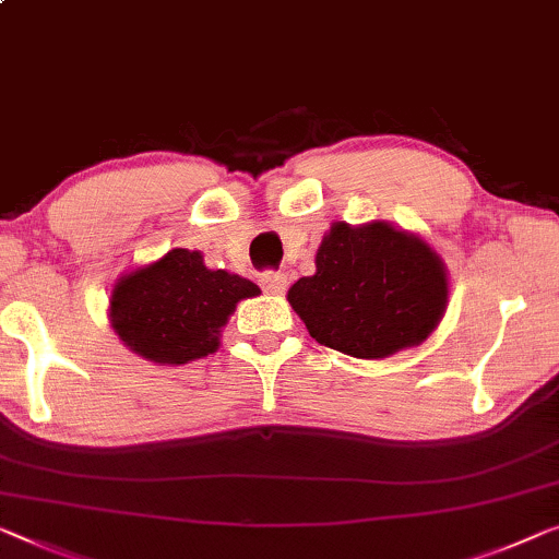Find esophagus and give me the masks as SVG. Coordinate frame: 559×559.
Masks as SVG:
<instances>
[{"label":"esophagus","instance_id":"34e87169","mask_svg":"<svg viewBox=\"0 0 559 559\" xmlns=\"http://www.w3.org/2000/svg\"><path fill=\"white\" fill-rule=\"evenodd\" d=\"M261 286H263L265 294L278 296V294H283V290H286L288 278H286V273H281V271H265L261 276Z\"/></svg>","mask_w":559,"mask_h":559}]
</instances>
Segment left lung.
Returning a JSON list of instances; mask_svg holds the SVG:
<instances>
[{
	"mask_svg": "<svg viewBox=\"0 0 559 559\" xmlns=\"http://www.w3.org/2000/svg\"><path fill=\"white\" fill-rule=\"evenodd\" d=\"M286 298L319 344L356 359H386L437 331L449 273L416 233L386 221H336L316 251V273L298 278Z\"/></svg>",
	"mask_w": 559,
	"mask_h": 559,
	"instance_id": "obj_1",
	"label": "left lung"
}]
</instances>
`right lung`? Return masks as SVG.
<instances>
[{
  "label": "right lung",
  "instance_id": "obj_1",
  "mask_svg": "<svg viewBox=\"0 0 559 559\" xmlns=\"http://www.w3.org/2000/svg\"><path fill=\"white\" fill-rule=\"evenodd\" d=\"M258 294L253 281L207 269L200 251L173 248L115 281L107 319L132 354L180 366L218 352L236 306Z\"/></svg>",
  "mask_w": 559,
  "mask_h": 559
}]
</instances>
